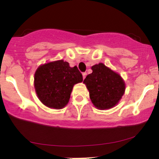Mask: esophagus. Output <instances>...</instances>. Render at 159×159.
I'll return each instance as SVG.
<instances>
[{
    "label": "esophagus",
    "mask_w": 159,
    "mask_h": 159,
    "mask_svg": "<svg viewBox=\"0 0 159 159\" xmlns=\"http://www.w3.org/2000/svg\"><path fill=\"white\" fill-rule=\"evenodd\" d=\"M82 75H83V78H84H84H86V76H87V73L86 72H83L82 73Z\"/></svg>",
    "instance_id": "esophagus-1"
}]
</instances>
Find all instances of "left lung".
Masks as SVG:
<instances>
[{"label": "left lung", "mask_w": 159, "mask_h": 159, "mask_svg": "<svg viewBox=\"0 0 159 159\" xmlns=\"http://www.w3.org/2000/svg\"><path fill=\"white\" fill-rule=\"evenodd\" d=\"M91 69L92 73L84 80L91 102L99 110L113 107L124 94V81L103 63L94 65Z\"/></svg>", "instance_id": "1"}]
</instances>
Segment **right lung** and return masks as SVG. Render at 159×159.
<instances>
[{"label":"right lung","instance_id":"obj_1","mask_svg":"<svg viewBox=\"0 0 159 159\" xmlns=\"http://www.w3.org/2000/svg\"><path fill=\"white\" fill-rule=\"evenodd\" d=\"M83 77L77 66H69L64 60L40 66L34 76V87L40 101L49 108L61 109L66 106L75 84Z\"/></svg>","mask_w":159,"mask_h":159}]
</instances>
